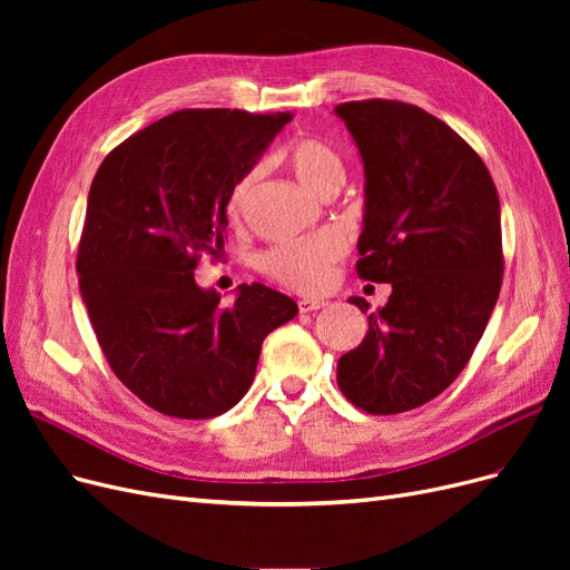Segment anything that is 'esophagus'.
I'll return each instance as SVG.
<instances>
[{
  "instance_id": "1",
  "label": "esophagus",
  "mask_w": 570,
  "mask_h": 570,
  "mask_svg": "<svg viewBox=\"0 0 570 570\" xmlns=\"http://www.w3.org/2000/svg\"><path fill=\"white\" fill-rule=\"evenodd\" d=\"M323 306H327V302L325 299H299V312L302 314H312V312H318V308H323Z\"/></svg>"
}]
</instances>
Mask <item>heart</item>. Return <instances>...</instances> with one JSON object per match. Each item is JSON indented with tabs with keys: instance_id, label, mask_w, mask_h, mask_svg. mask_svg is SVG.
I'll use <instances>...</instances> for the list:
<instances>
[{
	"instance_id": "1",
	"label": "heart",
	"mask_w": 570,
	"mask_h": 570,
	"mask_svg": "<svg viewBox=\"0 0 570 570\" xmlns=\"http://www.w3.org/2000/svg\"><path fill=\"white\" fill-rule=\"evenodd\" d=\"M287 164L292 174L312 195H321L327 185L342 183L344 168L337 151L316 137H299L287 147ZM262 178V168H252L247 176L239 178L228 199V214L239 220L247 212V204L254 195V187ZM344 254L342 237L335 233H321L295 243H283L268 249L258 266L273 281L297 292H318L331 281V266Z\"/></svg>"
}]
</instances>
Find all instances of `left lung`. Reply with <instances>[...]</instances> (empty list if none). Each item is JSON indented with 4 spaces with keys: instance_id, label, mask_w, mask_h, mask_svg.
Segmentation results:
<instances>
[{
    "instance_id": "1",
    "label": "left lung",
    "mask_w": 570,
    "mask_h": 570,
    "mask_svg": "<svg viewBox=\"0 0 570 570\" xmlns=\"http://www.w3.org/2000/svg\"><path fill=\"white\" fill-rule=\"evenodd\" d=\"M335 116L366 178L356 273L392 283L364 342L340 356L337 385L387 416L435 400L469 364L502 287V214L485 164L433 114L368 99Z\"/></svg>"
}]
</instances>
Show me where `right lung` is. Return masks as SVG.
Wrapping results in <instances>:
<instances>
[{"instance_id":"right-lung-1","label":"right lung","mask_w":570,"mask_h":570,"mask_svg":"<svg viewBox=\"0 0 570 570\" xmlns=\"http://www.w3.org/2000/svg\"><path fill=\"white\" fill-rule=\"evenodd\" d=\"M289 114L183 109L101 161L78 247L80 295L111 371L174 419H212L249 390L262 344L297 302L262 283L235 302L195 281L226 245V206Z\"/></svg>"}]
</instances>
